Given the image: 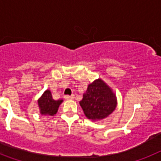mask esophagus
<instances>
[{"mask_svg":"<svg viewBox=\"0 0 161 161\" xmlns=\"http://www.w3.org/2000/svg\"><path fill=\"white\" fill-rule=\"evenodd\" d=\"M64 98L66 100H69V99H74V95H71V96H69V95H66L64 96Z\"/></svg>","mask_w":161,"mask_h":161,"instance_id":"obj_1","label":"esophagus"}]
</instances>
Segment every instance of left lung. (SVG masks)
I'll return each mask as SVG.
<instances>
[{
	"instance_id": "left-lung-1",
	"label": "left lung",
	"mask_w": 161,
	"mask_h": 161,
	"mask_svg": "<svg viewBox=\"0 0 161 161\" xmlns=\"http://www.w3.org/2000/svg\"><path fill=\"white\" fill-rule=\"evenodd\" d=\"M79 104L87 118L94 121L102 119L111 114L117 101L111 89L101 79H97L88 85Z\"/></svg>"
}]
</instances>
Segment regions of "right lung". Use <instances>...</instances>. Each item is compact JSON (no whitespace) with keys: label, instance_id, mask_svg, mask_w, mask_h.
<instances>
[{"label":"right lung","instance_id":"obj_1","mask_svg":"<svg viewBox=\"0 0 161 161\" xmlns=\"http://www.w3.org/2000/svg\"><path fill=\"white\" fill-rule=\"evenodd\" d=\"M38 106L40 108V112L42 114L47 115H54L56 114L58 108L61 104L62 100H55L52 98L51 93L49 90H47L43 93L41 98L38 100Z\"/></svg>","mask_w":161,"mask_h":161}]
</instances>
